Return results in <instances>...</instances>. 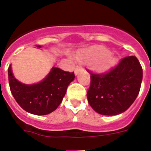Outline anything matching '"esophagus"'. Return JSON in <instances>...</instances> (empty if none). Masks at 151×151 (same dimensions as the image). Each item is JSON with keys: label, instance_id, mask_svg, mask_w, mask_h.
<instances>
[{"label": "esophagus", "instance_id": "esophagus-1", "mask_svg": "<svg viewBox=\"0 0 151 151\" xmlns=\"http://www.w3.org/2000/svg\"><path fill=\"white\" fill-rule=\"evenodd\" d=\"M82 66H77L76 68L75 69V74H76V75L78 74V73H79L80 71H82Z\"/></svg>", "mask_w": 151, "mask_h": 151}]
</instances>
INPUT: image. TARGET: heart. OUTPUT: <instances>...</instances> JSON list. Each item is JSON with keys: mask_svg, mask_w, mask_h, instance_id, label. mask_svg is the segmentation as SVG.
Returning a JSON list of instances; mask_svg holds the SVG:
<instances>
[{"mask_svg": "<svg viewBox=\"0 0 151 151\" xmlns=\"http://www.w3.org/2000/svg\"><path fill=\"white\" fill-rule=\"evenodd\" d=\"M110 52L102 46H94L81 52L78 56L80 60L89 63H98L101 69H105L115 63V59L109 57Z\"/></svg>", "mask_w": 151, "mask_h": 151, "instance_id": "1", "label": "heart"}]
</instances>
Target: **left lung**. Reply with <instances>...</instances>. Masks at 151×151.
<instances>
[{
    "label": "left lung",
    "instance_id": "1",
    "mask_svg": "<svg viewBox=\"0 0 151 151\" xmlns=\"http://www.w3.org/2000/svg\"><path fill=\"white\" fill-rule=\"evenodd\" d=\"M91 74L87 92L92 109L101 115H118L127 110L139 94L143 70L134 56H129L109 71Z\"/></svg>",
    "mask_w": 151,
    "mask_h": 151
}]
</instances>
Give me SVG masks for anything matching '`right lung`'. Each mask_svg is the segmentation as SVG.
<instances>
[{
	"label": "right lung",
	"instance_id": "1",
	"mask_svg": "<svg viewBox=\"0 0 151 151\" xmlns=\"http://www.w3.org/2000/svg\"><path fill=\"white\" fill-rule=\"evenodd\" d=\"M40 47V46H38ZM10 91L19 106L35 115H47L58 107L68 85L74 80V73L53 67L48 76L38 84L27 85L17 81L8 68Z\"/></svg>",
	"mask_w": 151,
	"mask_h": 151
}]
</instances>
